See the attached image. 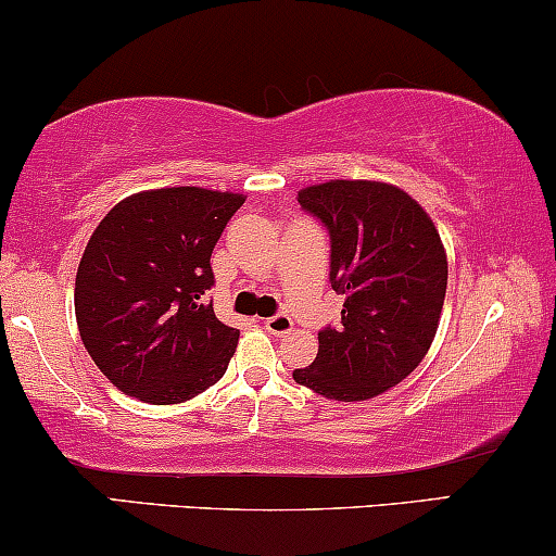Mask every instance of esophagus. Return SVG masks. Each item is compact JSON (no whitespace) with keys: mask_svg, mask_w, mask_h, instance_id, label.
<instances>
[{"mask_svg":"<svg viewBox=\"0 0 556 556\" xmlns=\"http://www.w3.org/2000/svg\"><path fill=\"white\" fill-rule=\"evenodd\" d=\"M265 330L270 334H276V338H283V334H289L293 330V319L289 317V314H276V317H267Z\"/></svg>","mask_w":556,"mask_h":556,"instance_id":"34e87169","label":"esophagus"}]
</instances>
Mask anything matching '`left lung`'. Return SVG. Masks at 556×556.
Segmentation results:
<instances>
[{
	"label": "left lung",
	"instance_id": "left-lung-1",
	"mask_svg": "<svg viewBox=\"0 0 556 556\" xmlns=\"http://www.w3.org/2000/svg\"><path fill=\"white\" fill-rule=\"evenodd\" d=\"M332 239L340 327L319 332V353L293 381L327 400H374L407 379L441 325L448 260L428 211L392 182L327 180L299 190Z\"/></svg>",
	"mask_w": 556,
	"mask_h": 556
}]
</instances>
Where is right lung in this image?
<instances>
[{
    "instance_id": "right-lung-1",
    "label": "right lung",
    "mask_w": 556,
    "mask_h": 556,
    "mask_svg": "<svg viewBox=\"0 0 556 556\" xmlns=\"http://www.w3.org/2000/svg\"><path fill=\"white\" fill-rule=\"evenodd\" d=\"M242 193L195 185L123 198L92 231L74 314L94 366L123 394L180 404L222 379L239 330L216 319L211 252Z\"/></svg>"
}]
</instances>
